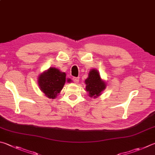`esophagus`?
<instances>
[{"label":"esophagus","mask_w":155,"mask_h":155,"mask_svg":"<svg viewBox=\"0 0 155 155\" xmlns=\"http://www.w3.org/2000/svg\"><path fill=\"white\" fill-rule=\"evenodd\" d=\"M72 80L75 83H78V81H79V77H73Z\"/></svg>","instance_id":"obj_1"}]
</instances>
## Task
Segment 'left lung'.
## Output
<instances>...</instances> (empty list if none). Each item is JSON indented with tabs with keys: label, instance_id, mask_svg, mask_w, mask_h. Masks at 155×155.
<instances>
[{
	"label": "left lung",
	"instance_id": "obj_1",
	"mask_svg": "<svg viewBox=\"0 0 155 155\" xmlns=\"http://www.w3.org/2000/svg\"><path fill=\"white\" fill-rule=\"evenodd\" d=\"M86 91L90 97H97L101 95L106 89V83L100 77V73L97 70L92 69L89 71L88 78L85 81Z\"/></svg>",
	"mask_w": 155,
	"mask_h": 155
}]
</instances>
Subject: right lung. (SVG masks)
<instances>
[{"mask_svg":"<svg viewBox=\"0 0 155 155\" xmlns=\"http://www.w3.org/2000/svg\"><path fill=\"white\" fill-rule=\"evenodd\" d=\"M66 73L55 68H49L39 75L38 84L40 89L49 98L56 97L63 89L66 81L71 82L70 78H66Z\"/></svg>","mask_w":155,"mask_h":155,"instance_id":"obj_1","label":"right lung"}]
</instances>
